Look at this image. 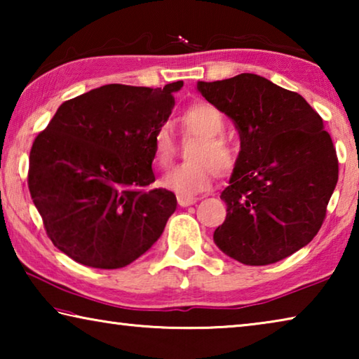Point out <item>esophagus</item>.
<instances>
[{"label": "esophagus", "instance_id": "obj_1", "mask_svg": "<svg viewBox=\"0 0 359 359\" xmlns=\"http://www.w3.org/2000/svg\"><path fill=\"white\" fill-rule=\"evenodd\" d=\"M177 203L180 208H188V205H193L196 203V198H190V196H177Z\"/></svg>", "mask_w": 359, "mask_h": 359}]
</instances>
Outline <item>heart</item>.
I'll return each instance as SVG.
<instances>
[{
  "mask_svg": "<svg viewBox=\"0 0 359 359\" xmlns=\"http://www.w3.org/2000/svg\"><path fill=\"white\" fill-rule=\"evenodd\" d=\"M180 125L185 135L199 136L190 151L191 163L172 168L161 179L166 190L179 196H194L209 188L215 172L224 174L233 169L236 151L223 136L226 130L224 115L209 102H196L180 115ZM154 161L158 168H166L172 160L174 139L166 125L154 135Z\"/></svg>",
  "mask_w": 359,
  "mask_h": 359,
  "instance_id": "b5f03b06",
  "label": "heart"
}]
</instances>
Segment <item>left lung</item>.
Segmentation results:
<instances>
[{
  "label": "left lung",
  "instance_id": "left-lung-1",
  "mask_svg": "<svg viewBox=\"0 0 359 359\" xmlns=\"http://www.w3.org/2000/svg\"><path fill=\"white\" fill-rule=\"evenodd\" d=\"M198 92L239 131L241 151L222 191L226 220L214 242L248 266L277 263L323 224L339 177L323 120L301 95L257 74L198 82Z\"/></svg>",
  "mask_w": 359,
  "mask_h": 359
}]
</instances>
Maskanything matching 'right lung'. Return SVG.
<instances>
[{
    "label": "right lung",
    "mask_w": 359,
    "mask_h": 359,
    "mask_svg": "<svg viewBox=\"0 0 359 359\" xmlns=\"http://www.w3.org/2000/svg\"><path fill=\"white\" fill-rule=\"evenodd\" d=\"M182 87L102 85L65 101L34 139L28 188L58 250L83 266L118 269L163 234L177 199L150 188L151 141Z\"/></svg>",
    "instance_id": "add662e5"
}]
</instances>
